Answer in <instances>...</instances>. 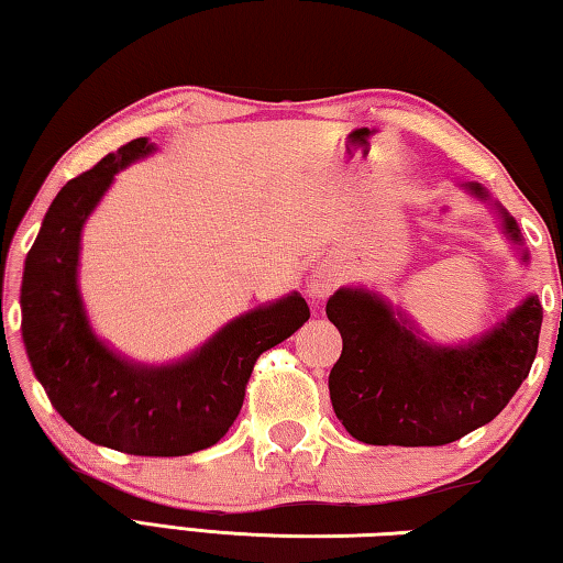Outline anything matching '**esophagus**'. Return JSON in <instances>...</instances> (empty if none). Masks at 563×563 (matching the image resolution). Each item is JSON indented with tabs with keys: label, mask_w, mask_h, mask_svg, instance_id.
<instances>
[{
	"label": "esophagus",
	"mask_w": 563,
	"mask_h": 563,
	"mask_svg": "<svg viewBox=\"0 0 563 563\" xmlns=\"http://www.w3.org/2000/svg\"><path fill=\"white\" fill-rule=\"evenodd\" d=\"M335 273L330 271H316V275H312L310 283H308V292L312 295V298L318 300H325L328 295L335 290Z\"/></svg>",
	"instance_id": "1"
}]
</instances>
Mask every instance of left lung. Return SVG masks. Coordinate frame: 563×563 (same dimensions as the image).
Wrapping results in <instances>:
<instances>
[{
    "instance_id": "left-lung-1",
    "label": "left lung",
    "mask_w": 563,
    "mask_h": 563,
    "mask_svg": "<svg viewBox=\"0 0 563 563\" xmlns=\"http://www.w3.org/2000/svg\"><path fill=\"white\" fill-rule=\"evenodd\" d=\"M462 188L494 208L519 261L529 263L519 225L501 203L474 180ZM325 312L342 335L328 379L332 409L355 440L379 446H440L492 422L527 379L544 318L531 292L482 335L437 345L402 308L362 285L340 288Z\"/></svg>"
}]
</instances>
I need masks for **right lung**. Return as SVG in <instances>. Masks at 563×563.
Returning <instances> with one entry per match:
<instances>
[{"mask_svg":"<svg viewBox=\"0 0 563 563\" xmlns=\"http://www.w3.org/2000/svg\"><path fill=\"white\" fill-rule=\"evenodd\" d=\"M154 151L148 139H133L56 194L24 263L22 340L46 397L81 437L126 454L184 456L228 432L255 360L302 328L310 308L292 290L166 365L123 357L93 332L79 290L84 223L119 170Z\"/></svg>","mask_w":563,"mask_h":563,"instance_id":"add662e5","label":"right lung"}]
</instances>
